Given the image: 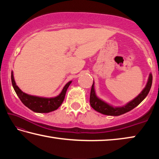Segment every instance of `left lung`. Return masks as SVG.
<instances>
[{
  "label": "left lung",
  "instance_id": "left-lung-1",
  "mask_svg": "<svg viewBox=\"0 0 159 159\" xmlns=\"http://www.w3.org/2000/svg\"><path fill=\"white\" fill-rule=\"evenodd\" d=\"M152 84V74H149V79H148L147 85L145 88L142 90V92L136 97L135 98L133 99V100L129 102L125 105L123 107H113L111 104L107 103L99 98L96 95L95 90V83L93 80V84L91 88L90 91V103L91 107L95 110V111L101 113L102 114L107 115V116H117L122 115L126 112H128L133 109L134 107H136L144 100V98L147 96L149 90L151 89Z\"/></svg>",
  "mask_w": 159,
  "mask_h": 159
}]
</instances>
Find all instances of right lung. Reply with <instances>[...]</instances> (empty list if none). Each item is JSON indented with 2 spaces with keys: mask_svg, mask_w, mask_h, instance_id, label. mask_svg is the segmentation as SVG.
Wrapping results in <instances>:
<instances>
[{
  "mask_svg": "<svg viewBox=\"0 0 159 159\" xmlns=\"http://www.w3.org/2000/svg\"><path fill=\"white\" fill-rule=\"evenodd\" d=\"M11 80L13 88L21 102L29 109L36 113H49L57 109L63 102L67 88L72 82L71 80L67 83L59 95L54 98H42V97L28 95L22 92L16 85L13 71L11 73Z\"/></svg>",
  "mask_w": 159,
  "mask_h": 159,
  "instance_id": "right-lung-1",
  "label": "right lung"
}]
</instances>
